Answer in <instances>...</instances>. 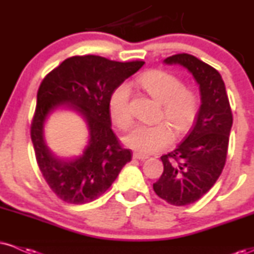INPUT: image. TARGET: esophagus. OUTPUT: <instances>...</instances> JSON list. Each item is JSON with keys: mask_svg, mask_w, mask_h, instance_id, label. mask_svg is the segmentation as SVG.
<instances>
[{"mask_svg": "<svg viewBox=\"0 0 254 254\" xmlns=\"http://www.w3.org/2000/svg\"><path fill=\"white\" fill-rule=\"evenodd\" d=\"M132 157H133V159H136V160H141V161H144V160L148 159L147 155H143V154H138V153L133 154Z\"/></svg>", "mask_w": 254, "mask_h": 254, "instance_id": "esophagus-1", "label": "esophagus"}]
</instances>
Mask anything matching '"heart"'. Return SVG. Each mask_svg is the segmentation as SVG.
<instances>
[{
	"instance_id": "heart-1",
	"label": "heart",
	"mask_w": 254,
	"mask_h": 254,
	"mask_svg": "<svg viewBox=\"0 0 254 254\" xmlns=\"http://www.w3.org/2000/svg\"><path fill=\"white\" fill-rule=\"evenodd\" d=\"M137 82L154 100L161 104L160 118L173 127L178 135L186 132L193 124L199 109L196 93L184 87L176 75L164 70H150L142 74ZM110 116L119 129H127L132 123L130 106V87L122 83L112 92L109 101ZM173 141V132L166 123L135 125L123 137L127 147L141 154H151L165 149Z\"/></svg>"
}]
</instances>
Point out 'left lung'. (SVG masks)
Returning <instances> with one entry per match:
<instances>
[{
	"mask_svg": "<svg viewBox=\"0 0 254 254\" xmlns=\"http://www.w3.org/2000/svg\"><path fill=\"white\" fill-rule=\"evenodd\" d=\"M166 64H180L199 84L200 107L196 122L184 141L162 155L164 173L153 189L172 205L194 203L222 173L233 125L226 86L216 69L189 54L167 57Z\"/></svg>",
	"mask_w": 254,
	"mask_h": 254,
	"instance_id": "obj_1",
	"label": "left lung"
}]
</instances>
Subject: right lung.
Returning <instances> with one entry per match:
<instances>
[{
    "label": "right lung",
    "mask_w": 254,
    "mask_h": 254,
    "mask_svg": "<svg viewBox=\"0 0 254 254\" xmlns=\"http://www.w3.org/2000/svg\"><path fill=\"white\" fill-rule=\"evenodd\" d=\"M143 64V61L122 63L93 55L74 56L63 61L43 80L38 89L31 138L44 179L64 202H93L131 161V151L119 144L111 129L109 101L113 90ZM58 108L77 112L89 129V142L83 154L71 159L55 156L43 136L46 121Z\"/></svg>",
    "instance_id": "obj_1"
}]
</instances>
